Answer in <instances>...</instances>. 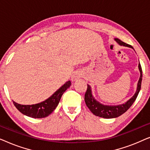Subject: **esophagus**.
Here are the masks:
<instances>
[{
  "mask_svg": "<svg viewBox=\"0 0 150 150\" xmlns=\"http://www.w3.org/2000/svg\"><path fill=\"white\" fill-rule=\"evenodd\" d=\"M80 77H81V74L79 72H76L73 74L72 77H71V80H72V81H75L77 79H79Z\"/></svg>",
  "mask_w": 150,
  "mask_h": 150,
  "instance_id": "esophagus-1",
  "label": "esophagus"
}]
</instances>
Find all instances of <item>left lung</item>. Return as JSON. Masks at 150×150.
Returning <instances> with one entry per match:
<instances>
[{
    "mask_svg": "<svg viewBox=\"0 0 150 150\" xmlns=\"http://www.w3.org/2000/svg\"><path fill=\"white\" fill-rule=\"evenodd\" d=\"M115 41L118 44L122 45V46L130 47V48H133L132 46L123 42L122 41H121L117 38L115 39ZM139 70H140L141 76L140 78H139L138 85H137V89L136 93H135L134 95L128 102H126L125 104H121V105L105 106L100 104L92 96L91 87H90L89 85H87V89L85 94V102L86 105L89 108V110H91L92 113L95 115L96 116L100 117L110 119L117 117L124 114L125 112H126L130 108V106L132 105V104L134 103L135 100H136L137 96H138L141 89V81H142V68H141L140 63L139 64Z\"/></svg>",
    "mask_w": 150,
    "mask_h": 150,
    "instance_id": "8db88e82",
    "label": "left lung"
}]
</instances>
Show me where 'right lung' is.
Segmentation results:
<instances>
[{"label": "right lung", "instance_id": "add662e5", "mask_svg": "<svg viewBox=\"0 0 150 150\" xmlns=\"http://www.w3.org/2000/svg\"><path fill=\"white\" fill-rule=\"evenodd\" d=\"M71 85V81H69L59 88L52 96L48 99L39 104L32 105H22L13 101L14 106L22 114L33 118H44L52 113L60 101L61 96Z\"/></svg>", "mask_w": 150, "mask_h": 150}]
</instances>
